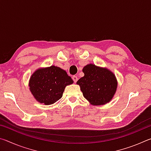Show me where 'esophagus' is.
<instances>
[{
	"label": "esophagus",
	"instance_id": "obj_1",
	"mask_svg": "<svg viewBox=\"0 0 151 151\" xmlns=\"http://www.w3.org/2000/svg\"><path fill=\"white\" fill-rule=\"evenodd\" d=\"M72 78H73V80L74 82H75V83H76V82L78 81V78H77V76H73Z\"/></svg>",
	"mask_w": 151,
	"mask_h": 151
}]
</instances>
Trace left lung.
Returning <instances> with one entry per match:
<instances>
[{
	"label": "left lung",
	"instance_id": "1",
	"mask_svg": "<svg viewBox=\"0 0 151 151\" xmlns=\"http://www.w3.org/2000/svg\"><path fill=\"white\" fill-rule=\"evenodd\" d=\"M83 77L76 82L83 96L93 105L109 103L115 94L117 81L115 75L106 68L89 64L83 68Z\"/></svg>",
	"mask_w": 151,
	"mask_h": 151
}]
</instances>
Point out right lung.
I'll list each match as a JSON object with an SVG mask.
<instances>
[{
    "instance_id": "add662e5",
    "label": "right lung",
    "mask_w": 151,
    "mask_h": 151,
    "mask_svg": "<svg viewBox=\"0 0 151 151\" xmlns=\"http://www.w3.org/2000/svg\"><path fill=\"white\" fill-rule=\"evenodd\" d=\"M73 83L65 70L55 66L39 68L29 81L30 91L36 100L49 105L61 99L66 86Z\"/></svg>"
}]
</instances>
